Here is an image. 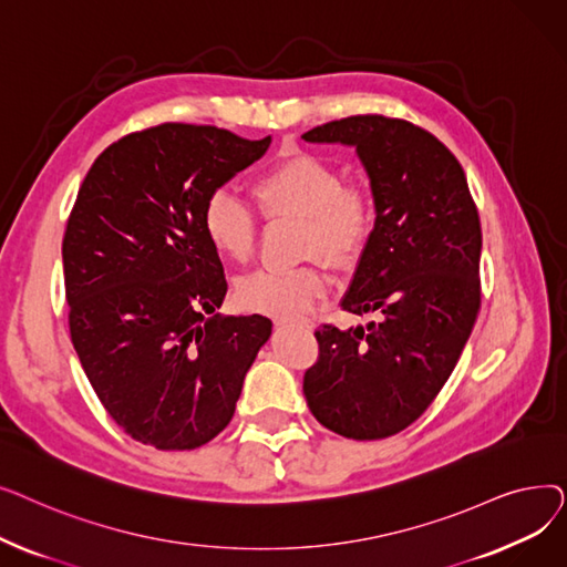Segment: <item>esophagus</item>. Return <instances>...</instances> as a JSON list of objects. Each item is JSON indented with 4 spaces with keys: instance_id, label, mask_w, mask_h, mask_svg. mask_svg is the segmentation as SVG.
Listing matches in <instances>:
<instances>
[{
    "instance_id": "1",
    "label": "esophagus",
    "mask_w": 567,
    "mask_h": 567,
    "mask_svg": "<svg viewBox=\"0 0 567 567\" xmlns=\"http://www.w3.org/2000/svg\"><path fill=\"white\" fill-rule=\"evenodd\" d=\"M289 326H299V329H306V331L315 329V323L306 317H280V319H276V329H289Z\"/></svg>"
}]
</instances>
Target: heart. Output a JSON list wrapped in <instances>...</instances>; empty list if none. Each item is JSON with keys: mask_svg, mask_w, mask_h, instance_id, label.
I'll use <instances>...</instances> for the list:
<instances>
[{"mask_svg": "<svg viewBox=\"0 0 567 567\" xmlns=\"http://www.w3.org/2000/svg\"><path fill=\"white\" fill-rule=\"evenodd\" d=\"M266 218L301 220L299 250L347 268L365 250L374 227L372 195L342 184L340 172L312 154H289L268 165L250 186ZM202 231L212 250L244 264L255 250V218L227 190H214L202 206ZM329 291V276L317 264L289 271H257L236 282L234 301L246 312L291 317L308 310Z\"/></svg>", "mask_w": 567, "mask_h": 567, "instance_id": "b5f03b06", "label": "heart"}]
</instances>
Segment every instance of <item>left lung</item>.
<instances>
[{
	"label": "left lung",
	"instance_id": "left-lung-1",
	"mask_svg": "<svg viewBox=\"0 0 567 567\" xmlns=\"http://www.w3.org/2000/svg\"><path fill=\"white\" fill-rule=\"evenodd\" d=\"M301 137L353 146L370 178L374 227L340 306L381 317L319 329L303 393L336 434L393 436L439 395L478 317V212L457 158L402 118L347 116Z\"/></svg>",
	"mask_w": 567,
	"mask_h": 567
}]
</instances>
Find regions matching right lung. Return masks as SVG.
Masks as SVG:
<instances>
[{
    "mask_svg": "<svg viewBox=\"0 0 567 567\" xmlns=\"http://www.w3.org/2000/svg\"><path fill=\"white\" fill-rule=\"evenodd\" d=\"M271 135L161 124L110 144L64 234L71 340L114 423L158 451H193L231 421L261 315L220 317L227 282L202 206L259 161Z\"/></svg>",
    "mask_w": 567,
    "mask_h": 567,
    "instance_id": "obj_1",
    "label": "right lung"
}]
</instances>
